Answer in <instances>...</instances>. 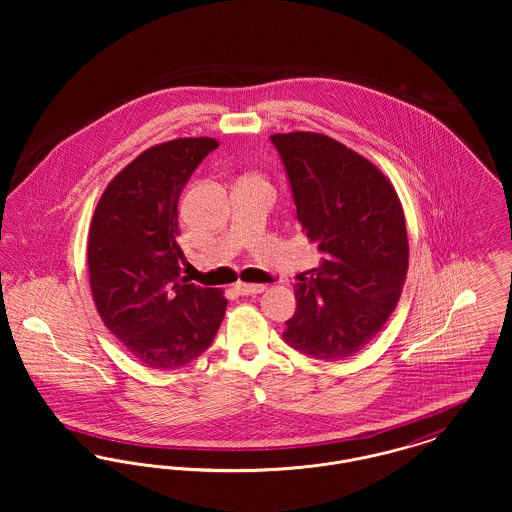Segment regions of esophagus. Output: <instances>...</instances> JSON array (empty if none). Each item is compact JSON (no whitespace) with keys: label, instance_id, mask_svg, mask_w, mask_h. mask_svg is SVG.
Instances as JSON below:
<instances>
[{"label":"esophagus","instance_id":"1","mask_svg":"<svg viewBox=\"0 0 512 512\" xmlns=\"http://www.w3.org/2000/svg\"><path fill=\"white\" fill-rule=\"evenodd\" d=\"M236 292L240 295H255V293L265 292V286L261 284H245V282H238L236 284Z\"/></svg>","mask_w":512,"mask_h":512}]
</instances>
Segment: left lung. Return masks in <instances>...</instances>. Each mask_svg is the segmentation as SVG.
Instances as JSON below:
<instances>
[{
  "label": "left lung",
  "instance_id": "left-lung-1",
  "mask_svg": "<svg viewBox=\"0 0 512 512\" xmlns=\"http://www.w3.org/2000/svg\"><path fill=\"white\" fill-rule=\"evenodd\" d=\"M295 215L320 265L299 276L284 341L313 359L361 351L397 307L409 268L405 215L390 180L340 142L313 132L270 136Z\"/></svg>",
  "mask_w": 512,
  "mask_h": 512
}]
</instances>
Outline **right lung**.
Returning <instances> with one entry per match:
<instances>
[{"label": "right lung", "instance_id": "obj_1", "mask_svg": "<svg viewBox=\"0 0 512 512\" xmlns=\"http://www.w3.org/2000/svg\"><path fill=\"white\" fill-rule=\"evenodd\" d=\"M213 138L149 147L101 195L88 238V268L99 317L142 365L174 370L192 363L219 332L220 290L180 274L178 199Z\"/></svg>", "mask_w": 512, "mask_h": 512}]
</instances>
